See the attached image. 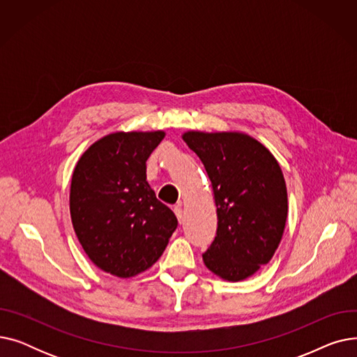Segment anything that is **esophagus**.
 Masks as SVG:
<instances>
[{
    "label": "esophagus",
    "mask_w": 357,
    "mask_h": 357,
    "mask_svg": "<svg viewBox=\"0 0 357 357\" xmlns=\"http://www.w3.org/2000/svg\"><path fill=\"white\" fill-rule=\"evenodd\" d=\"M174 213H175V215H176L179 224H182V222H183V211H182V208H181V207H175V208H174Z\"/></svg>",
    "instance_id": "obj_1"
}]
</instances>
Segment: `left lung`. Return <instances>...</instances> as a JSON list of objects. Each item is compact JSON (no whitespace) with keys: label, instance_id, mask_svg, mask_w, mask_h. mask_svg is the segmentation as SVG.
<instances>
[{"label":"left lung","instance_id":"left-lung-1","mask_svg":"<svg viewBox=\"0 0 357 357\" xmlns=\"http://www.w3.org/2000/svg\"><path fill=\"white\" fill-rule=\"evenodd\" d=\"M183 142L201 159L217 207V236L202 255L218 278L238 282L269 264L288 217L287 183L271 150L243 131L190 130Z\"/></svg>","mask_w":357,"mask_h":357}]
</instances>
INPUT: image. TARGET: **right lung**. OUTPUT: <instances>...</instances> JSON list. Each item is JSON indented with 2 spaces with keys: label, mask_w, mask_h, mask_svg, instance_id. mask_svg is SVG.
Segmentation results:
<instances>
[{
  "label": "right lung",
  "mask_w": 357,
  "mask_h": 357,
  "mask_svg": "<svg viewBox=\"0 0 357 357\" xmlns=\"http://www.w3.org/2000/svg\"><path fill=\"white\" fill-rule=\"evenodd\" d=\"M165 135L116 131L93 142L75 165V234L92 264L112 276L127 279L152 268L178 226L146 179V160Z\"/></svg>",
  "instance_id": "1"
}]
</instances>
